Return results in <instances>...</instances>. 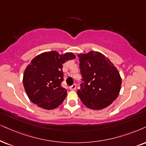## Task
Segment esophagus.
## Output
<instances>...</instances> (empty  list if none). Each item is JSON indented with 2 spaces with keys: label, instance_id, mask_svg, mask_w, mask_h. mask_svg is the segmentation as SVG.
Returning <instances> with one entry per match:
<instances>
[{
  "label": "esophagus",
  "instance_id": "esophagus-1",
  "mask_svg": "<svg viewBox=\"0 0 146 146\" xmlns=\"http://www.w3.org/2000/svg\"><path fill=\"white\" fill-rule=\"evenodd\" d=\"M69 89L70 90H75V89H76V85L75 84L72 85L71 86L69 87Z\"/></svg>",
  "mask_w": 146,
  "mask_h": 146
}]
</instances>
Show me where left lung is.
<instances>
[{
  "label": "left lung",
  "instance_id": "obj_1",
  "mask_svg": "<svg viewBox=\"0 0 146 146\" xmlns=\"http://www.w3.org/2000/svg\"><path fill=\"white\" fill-rule=\"evenodd\" d=\"M82 74L77 94L83 104L94 110H101L117 99L121 90V78L114 65L100 52L78 54Z\"/></svg>",
  "mask_w": 146,
  "mask_h": 146
}]
</instances>
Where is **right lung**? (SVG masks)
Instances as JSON below:
<instances>
[{
  "label": "right lung",
  "instance_id": "obj_1",
  "mask_svg": "<svg viewBox=\"0 0 146 146\" xmlns=\"http://www.w3.org/2000/svg\"><path fill=\"white\" fill-rule=\"evenodd\" d=\"M75 56L71 52L60 55L46 52L33 58L23 74V84L27 96L34 104L46 110L54 109L67 96L63 82L62 64Z\"/></svg>",
  "mask_w": 146,
  "mask_h": 146
}]
</instances>
